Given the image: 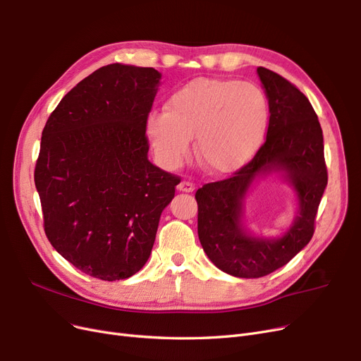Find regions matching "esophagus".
<instances>
[{"mask_svg":"<svg viewBox=\"0 0 361 361\" xmlns=\"http://www.w3.org/2000/svg\"><path fill=\"white\" fill-rule=\"evenodd\" d=\"M178 190L180 192H192L195 188H194V183L188 182V180H182L179 185H178Z\"/></svg>","mask_w":361,"mask_h":361,"instance_id":"obj_1","label":"esophagus"}]
</instances>
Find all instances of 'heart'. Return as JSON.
Wrapping results in <instances>:
<instances>
[{"instance_id":"b5f03b06","label":"heart","mask_w":361,"mask_h":361,"mask_svg":"<svg viewBox=\"0 0 361 361\" xmlns=\"http://www.w3.org/2000/svg\"><path fill=\"white\" fill-rule=\"evenodd\" d=\"M269 117L265 93L252 82L197 78L173 93L164 112L147 118V136L166 169L179 167L195 136V158L214 175L246 164L264 140Z\"/></svg>"}]
</instances>
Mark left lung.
Segmentation results:
<instances>
[{
    "instance_id": "1",
    "label": "left lung",
    "mask_w": 361,
    "mask_h": 361,
    "mask_svg": "<svg viewBox=\"0 0 361 361\" xmlns=\"http://www.w3.org/2000/svg\"><path fill=\"white\" fill-rule=\"evenodd\" d=\"M257 75L269 106L265 143L233 176L195 192L201 246L216 267L240 279L268 276L307 246L327 185L323 130L310 100L276 72L259 66ZM271 171H283L294 186L298 216L280 239L253 238L240 224L242 201L252 180Z\"/></svg>"
}]
</instances>
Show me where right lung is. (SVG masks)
<instances>
[{"label": "right lung", "mask_w": 361, "mask_h": 361, "mask_svg": "<svg viewBox=\"0 0 361 361\" xmlns=\"http://www.w3.org/2000/svg\"><path fill=\"white\" fill-rule=\"evenodd\" d=\"M160 78L154 68H99L65 94L42 130L34 179L46 235L94 279L142 269L180 182L148 160L145 127Z\"/></svg>", "instance_id": "1"}]
</instances>
